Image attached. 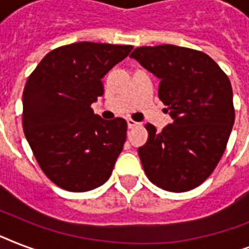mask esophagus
Segmentation results:
<instances>
[{
	"label": "esophagus",
	"mask_w": 249,
	"mask_h": 249,
	"mask_svg": "<svg viewBox=\"0 0 249 249\" xmlns=\"http://www.w3.org/2000/svg\"><path fill=\"white\" fill-rule=\"evenodd\" d=\"M126 123H128V128L129 129L136 128V126H138V125H140V123H137V121H134L133 119H128V120H126Z\"/></svg>",
	"instance_id": "34e87169"
}]
</instances>
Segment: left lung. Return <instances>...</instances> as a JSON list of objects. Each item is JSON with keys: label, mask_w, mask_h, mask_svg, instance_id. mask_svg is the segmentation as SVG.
I'll use <instances>...</instances> for the list:
<instances>
[{"label": "left lung", "mask_w": 249, "mask_h": 249, "mask_svg": "<svg viewBox=\"0 0 249 249\" xmlns=\"http://www.w3.org/2000/svg\"><path fill=\"white\" fill-rule=\"evenodd\" d=\"M160 79L159 98L173 124L148 140L138 155L148 179L185 193L201 185L224 155L235 109L230 80L205 53L174 45L141 46L130 54Z\"/></svg>", "instance_id": "8db88e82"}]
</instances>
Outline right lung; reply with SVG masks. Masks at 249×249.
I'll list each match as a JSON object with an SVG mask.
<instances>
[{"mask_svg":"<svg viewBox=\"0 0 249 249\" xmlns=\"http://www.w3.org/2000/svg\"><path fill=\"white\" fill-rule=\"evenodd\" d=\"M132 45L75 42L48 53L23 90V130L46 177L84 193L103 185L126 140V121L103 120L91 103L105 91L103 76Z\"/></svg>","mask_w":249,"mask_h":249,"instance_id":"right-lung-1","label":"right lung"}]
</instances>
